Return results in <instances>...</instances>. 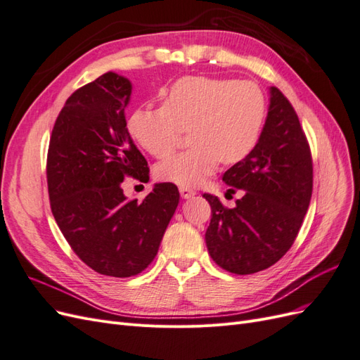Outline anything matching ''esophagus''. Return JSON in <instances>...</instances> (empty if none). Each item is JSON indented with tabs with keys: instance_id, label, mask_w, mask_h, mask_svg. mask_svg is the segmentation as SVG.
Segmentation results:
<instances>
[{
	"instance_id": "1",
	"label": "esophagus",
	"mask_w": 360,
	"mask_h": 360,
	"mask_svg": "<svg viewBox=\"0 0 360 360\" xmlns=\"http://www.w3.org/2000/svg\"><path fill=\"white\" fill-rule=\"evenodd\" d=\"M180 195H181L183 200H191V198L195 197V195H197V192H195L193 189L181 186V188H180Z\"/></svg>"
}]
</instances>
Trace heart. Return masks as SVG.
<instances>
[{"label":"heart","instance_id":"heart-1","mask_svg":"<svg viewBox=\"0 0 360 360\" xmlns=\"http://www.w3.org/2000/svg\"><path fill=\"white\" fill-rule=\"evenodd\" d=\"M162 106H143L129 117V134L156 158L171 155L189 129L193 147L158 165L159 179L197 186L224 163L243 160L258 143L266 97L250 81L183 76L162 90Z\"/></svg>","mask_w":360,"mask_h":360}]
</instances>
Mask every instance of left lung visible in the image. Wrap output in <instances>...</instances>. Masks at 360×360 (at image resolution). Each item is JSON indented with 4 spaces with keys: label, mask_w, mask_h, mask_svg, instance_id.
I'll list each match as a JSON object with an SVG mask.
<instances>
[{
    "label": "left lung",
    "mask_w": 360,
    "mask_h": 360,
    "mask_svg": "<svg viewBox=\"0 0 360 360\" xmlns=\"http://www.w3.org/2000/svg\"><path fill=\"white\" fill-rule=\"evenodd\" d=\"M243 197L225 209L210 202L205 245L217 266L250 275L274 266L296 238L312 195V159L296 111L276 86H269L267 117L255 148L224 172ZM233 191V189H228Z\"/></svg>",
    "instance_id": "obj_1"
}]
</instances>
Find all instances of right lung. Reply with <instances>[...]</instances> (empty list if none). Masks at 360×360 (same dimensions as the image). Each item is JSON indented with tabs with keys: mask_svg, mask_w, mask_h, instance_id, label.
Segmentation results:
<instances>
[{
	"mask_svg": "<svg viewBox=\"0 0 360 360\" xmlns=\"http://www.w3.org/2000/svg\"><path fill=\"white\" fill-rule=\"evenodd\" d=\"M132 82L106 72L76 90L53 124L46 176L51 210L84 263L129 278L155 259L176 212V184L156 183L143 201L127 200L126 176L148 181L147 160L127 130Z\"/></svg>",
	"mask_w": 360,
	"mask_h": 360,
	"instance_id": "add662e5",
	"label": "right lung"
}]
</instances>
